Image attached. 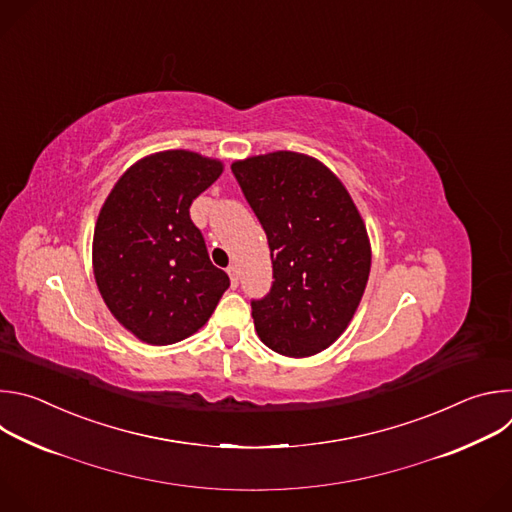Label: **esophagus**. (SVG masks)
<instances>
[{"instance_id":"34e87169","label":"esophagus","mask_w":512,"mask_h":512,"mask_svg":"<svg viewBox=\"0 0 512 512\" xmlns=\"http://www.w3.org/2000/svg\"><path fill=\"white\" fill-rule=\"evenodd\" d=\"M227 273H229V277H231L233 285H237V283H239V267L233 263V265H229V267H227Z\"/></svg>"}]
</instances>
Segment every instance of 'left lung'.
I'll use <instances>...</instances> for the list:
<instances>
[{
	"instance_id": "left-lung-1",
	"label": "left lung",
	"mask_w": 512,
	"mask_h": 512,
	"mask_svg": "<svg viewBox=\"0 0 512 512\" xmlns=\"http://www.w3.org/2000/svg\"><path fill=\"white\" fill-rule=\"evenodd\" d=\"M267 235L273 285L253 300L259 338L304 358L350 324L371 273V243L344 184L316 158L273 152L231 166Z\"/></svg>"
}]
</instances>
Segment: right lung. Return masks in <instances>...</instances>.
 Returning <instances> with one entry per match:
<instances>
[{
    "mask_svg": "<svg viewBox=\"0 0 512 512\" xmlns=\"http://www.w3.org/2000/svg\"><path fill=\"white\" fill-rule=\"evenodd\" d=\"M223 168L188 150L145 156L117 180L99 212L97 287L115 320L143 342L166 346L192 336L231 285L190 218L192 200Z\"/></svg>",
    "mask_w": 512,
    "mask_h": 512,
    "instance_id": "right-lung-1",
    "label": "right lung"
}]
</instances>
